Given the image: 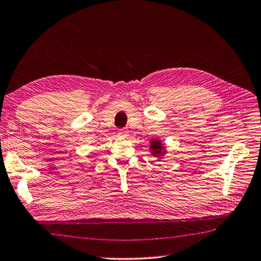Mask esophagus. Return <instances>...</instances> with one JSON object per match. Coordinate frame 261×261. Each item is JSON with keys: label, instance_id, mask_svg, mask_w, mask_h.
I'll use <instances>...</instances> for the list:
<instances>
[{"label": "esophagus", "instance_id": "1", "mask_svg": "<svg viewBox=\"0 0 261 261\" xmlns=\"http://www.w3.org/2000/svg\"><path fill=\"white\" fill-rule=\"evenodd\" d=\"M118 135L120 137H127V136H128V130L125 129V128H121V129L118 130Z\"/></svg>", "mask_w": 261, "mask_h": 261}]
</instances>
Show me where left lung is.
<instances>
[{
    "label": "left lung",
    "instance_id": "left-lung-1",
    "mask_svg": "<svg viewBox=\"0 0 261 261\" xmlns=\"http://www.w3.org/2000/svg\"><path fill=\"white\" fill-rule=\"evenodd\" d=\"M164 146L160 141H152L151 142V153L153 156H161L164 153Z\"/></svg>",
    "mask_w": 261,
    "mask_h": 261
}]
</instances>
